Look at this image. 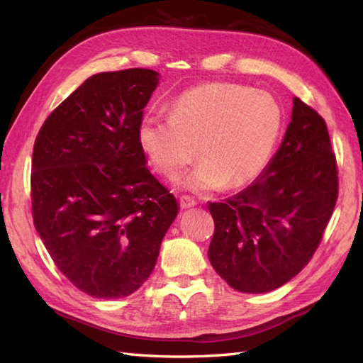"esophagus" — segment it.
Wrapping results in <instances>:
<instances>
[{
  "label": "esophagus",
  "instance_id": "34e87169",
  "mask_svg": "<svg viewBox=\"0 0 363 363\" xmlns=\"http://www.w3.org/2000/svg\"><path fill=\"white\" fill-rule=\"evenodd\" d=\"M179 204H181L182 209H190V207H195L196 206V201H195L194 198L184 195V196L179 198Z\"/></svg>",
  "mask_w": 363,
  "mask_h": 363
}]
</instances>
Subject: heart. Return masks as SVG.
<instances>
[{
  "label": "heart",
  "mask_w": 363,
  "mask_h": 363,
  "mask_svg": "<svg viewBox=\"0 0 363 363\" xmlns=\"http://www.w3.org/2000/svg\"><path fill=\"white\" fill-rule=\"evenodd\" d=\"M282 120V107L268 91L213 82L184 91L168 118L146 115L137 143L154 172L168 179L194 160L196 148L199 164L177 179L182 189L194 194L238 189L267 167Z\"/></svg>",
  "instance_id": "heart-1"
}]
</instances>
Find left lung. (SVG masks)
Here are the masks:
<instances>
[{"label": "left lung", "mask_w": 363, "mask_h": 363, "mask_svg": "<svg viewBox=\"0 0 363 363\" xmlns=\"http://www.w3.org/2000/svg\"><path fill=\"white\" fill-rule=\"evenodd\" d=\"M338 194L326 123L293 98L282 143L256 181L225 203H209L211 264L230 287L267 293L309 264Z\"/></svg>", "instance_id": "obj_1"}]
</instances>
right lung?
<instances>
[{"label":"right lung","instance_id":"1","mask_svg":"<svg viewBox=\"0 0 363 363\" xmlns=\"http://www.w3.org/2000/svg\"><path fill=\"white\" fill-rule=\"evenodd\" d=\"M159 79L146 68L90 76L35 138V230L67 279L90 296L125 298L140 287L179 212L137 143Z\"/></svg>","mask_w":363,"mask_h":363}]
</instances>
